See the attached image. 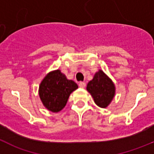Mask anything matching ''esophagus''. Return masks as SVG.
Masks as SVG:
<instances>
[{
    "mask_svg": "<svg viewBox=\"0 0 154 154\" xmlns=\"http://www.w3.org/2000/svg\"><path fill=\"white\" fill-rule=\"evenodd\" d=\"M79 86L80 88H85L86 84L84 82H80L79 83Z\"/></svg>",
    "mask_w": 154,
    "mask_h": 154,
    "instance_id": "esophagus-1",
    "label": "esophagus"
}]
</instances>
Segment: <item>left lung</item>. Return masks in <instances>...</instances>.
<instances>
[{"label":"left lung","mask_w":154,"mask_h":154,"mask_svg":"<svg viewBox=\"0 0 154 154\" xmlns=\"http://www.w3.org/2000/svg\"><path fill=\"white\" fill-rule=\"evenodd\" d=\"M87 90L93 97L95 103L102 108L109 104L115 94L113 83L101 70L97 72L93 79L88 83Z\"/></svg>","instance_id":"obj_1"}]
</instances>
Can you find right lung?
<instances>
[{"mask_svg":"<svg viewBox=\"0 0 154 154\" xmlns=\"http://www.w3.org/2000/svg\"><path fill=\"white\" fill-rule=\"evenodd\" d=\"M78 88L75 82L68 80L60 70L45 76L39 86V96L45 107L52 112H59L66 106L70 94Z\"/></svg>","mask_w":154,"mask_h":154,"instance_id":"1","label":"right lung"}]
</instances>
